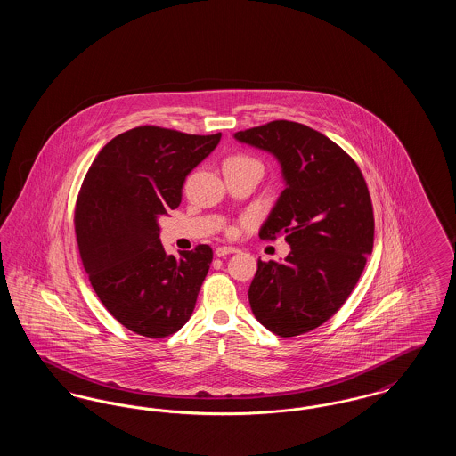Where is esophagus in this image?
<instances>
[{
	"mask_svg": "<svg viewBox=\"0 0 456 456\" xmlns=\"http://www.w3.org/2000/svg\"><path fill=\"white\" fill-rule=\"evenodd\" d=\"M231 253H238V248H232V246H218L217 249H216V255H217L218 258L227 256V255H231Z\"/></svg>",
	"mask_w": 456,
	"mask_h": 456,
	"instance_id": "obj_1",
	"label": "esophagus"
}]
</instances>
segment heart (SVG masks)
<instances>
[{
  "label": "heart",
  "mask_w": 456,
  "mask_h": 456,
  "mask_svg": "<svg viewBox=\"0 0 456 456\" xmlns=\"http://www.w3.org/2000/svg\"><path fill=\"white\" fill-rule=\"evenodd\" d=\"M249 162H258L256 159L249 157V155H244V153H236V155H231L225 159L224 162V167H231V166H240V164H249Z\"/></svg>",
  "instance_id": "heart-1"
}]
</instances>
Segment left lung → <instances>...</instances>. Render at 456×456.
<instances>
[{"label": "left lung", "instance_id": "obj_1", "mask_svg": "<svg viewBox=\"0 0 456 456\" xmlns=\"http://www.w3.org/2000/svg\"><path fill=\"white\" fill-rule=\"evenodd\" d=\"M234 136L273 153L285 179L260 238L285 234L290 253L282 263L258 260L248 292L253 314L279 337L303 335L344 305L364 272L374 240L366 179L347 152L301 123L281 119Z\"/></svg>", "mask_w": 456, "mask_h": 456}]
</instances>
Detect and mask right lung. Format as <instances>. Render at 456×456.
Here are the masks:
<instances>
[{"label":"right lung","mask_w":456,"mask_h":456,"mask_svg":"<svg viewBox=\"0 0 456 456\" xmlns=\"http://www.w3.org/2000/svg\"><path fill=\"white\" fill-rule=\"evenodd\" d=\"M220 136L138 126L112 138L86 174L75 207L80 258L101 303L138 335L169 337L195 309L214 251L166 255L157 218L179 207L186 175Z\"/></svg>","instance_id":"1"}]
</instances>
